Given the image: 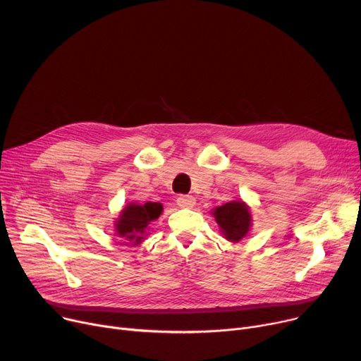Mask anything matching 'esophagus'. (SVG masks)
<instances>
[{"label": "esophagus", "mask_w": 361, "mask_h": 361, "mask_svg": "<svg viewBox=\"0 0 361 361\" xmlns=\"http://www.w3.org/2000/svg\"><path fill=\"white\" fill-rule=\"evenodd\" d=\"M195 203H196V200H195L193 196H180L177 199V204L180 207H187V209H190V207H193Z\"/></svg>", "instance_id": "1"}]
</instances>
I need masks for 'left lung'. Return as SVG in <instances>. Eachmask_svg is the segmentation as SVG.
I'll return each mask as SVG.
<instances>
[{"instance_id": "obj_1", "label": "left lung", "mask_w": 361, "mask_h": 361, "mask_svg": "<svg viewBox=\"0 0 361 361\" xmlns=\"http://www.w3.org/2000/svg\"><path fill=\"white\" fill-rule=\"evenodd\" d=\"M216 224L219 225L224 237L231 241L238 243L241 238L247 235L252 226V215L249 206L244 202H228L214 211Z\"/></svg>"}]
</instances>
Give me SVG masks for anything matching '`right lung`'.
Segmentation results:
<instances>
[{"instance_id": "obj_1", "label": "right lung", "mask_w": 361, "mask_h": 361, "mask_svg": "<svg viewBox=\"0 0 361 361\" xmlns=\"http://www.w3.org/2000/svg\"><path fill=\"white\" fill-rule=\"evenodd\" d=\"M162 214V204L155 202H146L143 204L130 203L120 214L116 222V231L120 237L133 241V244H140L147 225L159 218Z\"/></svg>"}]
</instances>
